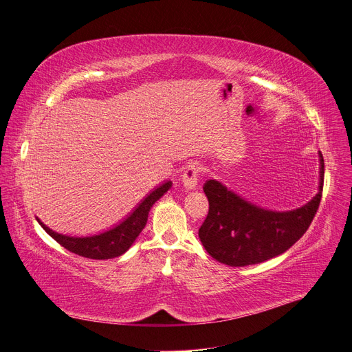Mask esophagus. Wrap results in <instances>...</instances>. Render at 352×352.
Returning <instances> with one entry per match:
<instances>
[{
    "label": "esophagus",
    "instance_id": "34e87169",
    "mask_svg": "<svg viewBox=\"0 0 352 352\" xmlns=\"http://www.w3.org/2000/svg\"><path fill=\"white\" fill-rule=\"evenodd\" d=\"M199 173H201L199 164L192 162V164H190V166H186V168L184 170V174H182V182H184V186L186 190H194L198 185Z\"/></svg>",
    "mask_w": 352,
    "mask_h": 352
}]
</instances>
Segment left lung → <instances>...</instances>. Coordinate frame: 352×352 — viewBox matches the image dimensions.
Listing matches in <instances>:
<instances>
[{"mask_svg": "<svg viewBox=\"0 0 352 352\" xmlns=\"http://www.w3.org/2000/svg\"><path fill=\"white\" fill-rule=\"evenodd\" d=\"M320 191L306 205L287 212L266 210L242 199L215 179L204 185L208 217L199 228L206 252L221 263L249 266L262 263L290 249L311 225L320 206L324 158L320 153Z\"/></svg>", "mask_w": 352, "mask_h": 352, "instance_id": "1", "label": "left lung"}]
</instances>
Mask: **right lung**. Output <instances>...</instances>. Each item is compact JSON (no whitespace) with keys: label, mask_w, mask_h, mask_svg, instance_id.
Here are the masks:
<instances>
[{"label":"right lung","mask_w":352,"mask_h":352,"mask_svg":"<svg viewBox=\"0 0 352 352\" xmlns=\"http://www.w3.org/2000/svg\"><path fill=\"white\" fill-rule=\"evenodd\" d=\"M170 188H171V181L162 184L147 198H144V201L133 210V214L127 219H124L120 225H117L116 228L95 236L74 238V236L59 235V233L54 232L48 226H45L38 218L36 221L45 229V232L48 233V235H51L60 246H63L69 252L79 254L82 257H87V259H96V261L111 259V257L122 256L124 252L129 250V248L133 245L135 238L140 235V232L144 229L151 206Z\"/></svg>","instance_id":"right-lung-1"}]
</instances>
